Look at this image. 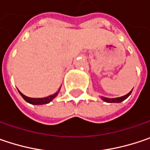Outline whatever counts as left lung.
Wrapping results in <instances>:
<instances>
[{"label":"left lung","instance_id":"8db88e82","mask_svg":"<svg viewBox=\"0 0 150 150\" xmlns=\"http://www.w3.org/2000/svg\"><path fill=\"white\" fill-rule=\"evenodd\" d=\"M131 92H132V91H131L129 93H127V95H125V96H121V97H117V98H107V97H101V99H102L103 101H107V102H121V101H124L125 99H127V97L130 96Z\"/></svg>","mask_w":150,"mask_h":150}]
</instances>
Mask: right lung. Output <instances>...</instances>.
<instances>
[{
	"instance_id": "obj_1",
	"label": "right lung",
	"mask_w": 150,
	"mask_h": 150,
	"mask_svg": "<svg viewBox=\"0 0 150 150\" xmlns=\"http://www.w3.org/2000/svg\"><path fill=\"white\" fill-rule=\"evenodd\" d=\"M59 91H59L54 95H51V96H47V97H44V98H31V97H28V96H24V95H23L22 92H20V91H19V93H20V95L23 96V99L26 101H28V103L33 104V105H42V104H47V103L50 102V101H52L55 96H57Z\"/></svg>"
}]
</instances>
